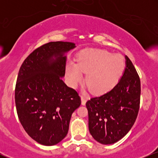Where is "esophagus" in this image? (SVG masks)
I'll return each mask as SVG.
<instances>
[{"label": "esophagus", "instance_id": "obj_1", "mask_svg": "<svg viewBox=\"0 0 158 158\" xmlns=\"http://www.w3.org/2000/svg\"><path fill=\"white\" fill-rule=\"evenodd\" d=\"M81 105H82V106H85V103L87 102V98L84 97V96H81Z\"/></svg>", "mask_w": 158, "mask_h": 158}]
</instances>
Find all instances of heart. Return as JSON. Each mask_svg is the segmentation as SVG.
I'll use <instances>...</instances> for the list:
<instances>
[{"mask_svg": "<svg viewBox=\"0 0 158 158\" xmlns=\"http://www.w3.org/2000/svg\"><path fill=\"white\" fill-rule=\"evenodd\" d=\"M126 68L121 55H114L108 50L90 49L79 55L77 64L70 62L67 77L72 87H77L87 73L85 81L94 94L106 93L117 84Z\"/></svg>", "mask_w": 158, "mask_h": 158, "instance_id": "1", "label": "heart"}]
</instances>
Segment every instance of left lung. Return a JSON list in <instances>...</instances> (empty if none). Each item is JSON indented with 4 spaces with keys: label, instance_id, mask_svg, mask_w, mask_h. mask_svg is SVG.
Instances as JSON below:
<instances>
[{
    "label": "left lung",
    "instance_id": "8db88e82",
    "mask_svg": "<svg viewBox=\"0 0 158 158\" xmlns=\"http://www.w3.org/2000/svg\"><path fill=\"white\" fill-rule=\"evenodd\" d=\"M122 77L110 91L93 97L86 102L88 128L101 144L117 143L130 131L139 108L140 80L127 56Z\"/></svg>",
    "mask_w": 158,
    "mask_h": 158
}]
</instances>
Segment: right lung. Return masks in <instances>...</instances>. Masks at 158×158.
<instances>
[{
  "label": "right lung",
  "instance_id": "add662e5",
  "mask_svg": "<svg viewBox=\"0 0 158 158\" xmlns=\"http://www.w3.org/2000/svg\"><path fill=\"white\" fill-rule=\"evenodd\" d=\"M71 42L54 41L34 50L21 64L15 99L18 116L31 138L53 146L68 135L72 114L80 106L77 92L62 80Z\"/></svg>",
  "mask_w": 158,
  "mask_h": 158
}]
</instances>
